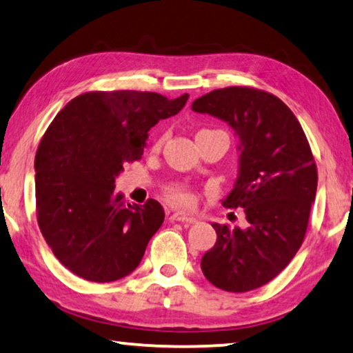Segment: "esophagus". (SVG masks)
<instances>
[{
    "instance_id": "esophagus-1",
    "label": "esophagus",
    "mask_w": 353,
    "mask_h": 353,
    "mask_svg": "<svg viewBox=\"0 0 353 353\" xmlns=\"http://www.w3.org/2000/svg\"><path fill=\"white\" fill-rule=\"evenodd\" d=\"M170 219L176 222H183V224H195V222H197V219L192 218V216L184 214V213H173L170 216Z\"/></svg>"
}]
</instances>
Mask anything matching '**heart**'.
<instances>
[{
    "label": "heart",
    "instance_id": "1",
    "mask_svg": "<svg viewBox=\"0 0 353 353\" xmlns=\"http://www.w3.org/2000/svg\"><path fill=\"white\" fill-rule=\"evenodd\" d=\"M165 139H167L165 134L161 135V137L154 142L153 148L159 150L162 143L165 142ZM165 197L172 205H175L178 208H191L195 203V197L191 192V189L183 186V184H170V186L165 189Z\"/></svg>",
    "mask_w": 353,
    "mask_h": 353
}]
</instances>
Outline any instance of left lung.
Instances as JSON below:
<instances>
[{
  "label": "left lung",
  "mask_w": 353,
  "mask_h": 353,
  "mask_svg": "<svg viewBox=\"0 0 353 353\" xmlns=\"http://www.w3.org/2000/svg\"><path fill=\"white\" fill-rule=\"evenodd\" d=\"M218 117L241 142L240 175L227 208H243L246 229L213 224L216 245L202 271L225 292H249L274 279L305 240L317 191V165L294 112L278 96L251 86H227L192 102Z\"/></svg>",
  "instance_id": "1"
}]
</instances>
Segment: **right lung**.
Listing matches in <instances>:
<instances>
[{
	"mask_svg": "<svg viewBox=\"0 0 353 353\" xmlns=\"http://www.w3.org/2000/svg\"><path fill=\"white\" fill-rule=\"evenodd\" d=\"M189 94L169 99L134 90L88 91L68 102L36 151V213L42 236L64 267L110 283L137 268L164 222L154 199L126 203L115 176L142 159L148 131L176 115Z\"/></svg>",
	"mask_w": 353,
	"mask_h": 353,
	"instance_id": "obj_1",
	"label": "right lung"
}]
</instances>
